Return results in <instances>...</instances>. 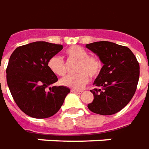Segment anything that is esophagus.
Wrapping results in <instances>:
<instances>
[{"instance_id": "1", "label": "esophagus", "mask_w": 149, "mask_h": 149, "mask_svg": "<svg viewBox=\"0 0 149 149\" xmlns=\"http://www.w3.org/2000/svg\"><path fill=\"white\" fill-rule=\"evenodd\" d=\"M71 92H72V93H75V94H81L82 93V91H77V90H71Z\"/></svg>"}]
</instances>
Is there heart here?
Instances as JSON below:
<instances>
[{"mask_svg": "<svg viewBox=\"0 0 149 149\" xmlns=\"http://www.w3.org/2000/svg\"><path fill=\"white\" fill-rule=\"evenodd\" d=\"M68 61H77L75 75H68L61 79L60 83L66 87L73 90L82 89L90 81L89 76L95 78L98 77L103 68V63L96 55H90L86 49L81 46H71L65 51ZM48 68L54 74L64 76L66 73V65L63 59L54 55L48 60Z\"/></svg>", "mask_w": 149, "mask_h": 149, "instance_id": "b5f03b06", "label": "heart"}]
</instances>
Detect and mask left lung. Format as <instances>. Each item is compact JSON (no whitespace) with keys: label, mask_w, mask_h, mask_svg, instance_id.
Wrapping results in <instances>:
<instances>
[{"label":"left lung","mask_w":149,"mask_h":149,"mask_svg":"<svg viewBox=\"0 0 149 149\" xmlns=\"http://www.w3.org/2000/svg\"><path fill=\"white\" fill-rule=\"evenodd\" d=\"M96 54L104 66L91 91L94 100L88 104L91 112L113 115L128 104L137 89L139 64L128 47L110 41H96L86 45Z\"/></svg>","instance_id":"1"}]
</instances>
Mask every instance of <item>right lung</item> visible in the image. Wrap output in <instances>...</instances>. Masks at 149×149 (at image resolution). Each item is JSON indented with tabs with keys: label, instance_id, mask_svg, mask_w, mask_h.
<instances>
[{
	"label": "right lung",
	"instance_id": "obj_1",
	"mask_svg": "<svg viewBox=\"0 0 149 149\" xmlns=\"http://www.w3.org/2000/svg\"><path fill=\"white\" fill-rule=\"evenodd\" d=\"M63 45L35 41L21 45L12 53L6 68V81L16 104L29 117L42 119L57 113L70 92L59 86L45 89L58 81L48 68V60Z\"/></svg>",
	"mask_w": 149,
	"mask_h": 149
}]
</instances>
